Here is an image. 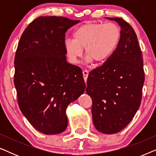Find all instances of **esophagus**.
<instances>
[{
  "mask_svg": "<svg viewBox=\"0 0 156 156\" xmlns=\"http://www.w3.org/2000/svg\"><path fill=\"white\" fill-rule=\"evenodd\" d=\"M82 74H83V77H84V80L85 81V82H86L87 77H88V75H89V72L87 71V70H84V71L82 72Z\"/></svg>",
  "mask_w": 156,
  "mask_h": 156,
  "instance_id": "34e87169",
  "label": "esophagus"
}]
</instances>
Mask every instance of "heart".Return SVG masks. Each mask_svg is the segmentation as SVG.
I'll return each instance as SVG.
<instances>
[{"label":"heart","mask_w":156,"mask_h":156,"mask_svg":"<svg viewBox=\"0 0 156 156\" xmlns=\"http://www.w3.org/2000/svg\"><path fill=\"white\" fill-rule=\"evenodd\" d=\"M73 39L65 41L66 55L75 64L84 49L87 61L100 64L105 62L116 50L121 39V29L114 23H87L74 30Z\"/></svg>","instance_id":"heart-1"}]
</instances>
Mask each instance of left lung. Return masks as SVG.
<instances>
[{"label":"left lung","mask_w":156,"mask_h":156,"mask_svg":"<svg viewBox=\"0 0 156 156\" xmlns=\"http://www.w3.org/2000/svg\"><path fill=\"white\" fill-rule=\"evenodd\" d=\"M121 27V39L106 62L91 71L86 91L92 99L93 123L102 133H116L131 122L140 105L145 76L134 30L122 18H106Z\"/></svg>","instance_id":"obj_1"}]
</instances>
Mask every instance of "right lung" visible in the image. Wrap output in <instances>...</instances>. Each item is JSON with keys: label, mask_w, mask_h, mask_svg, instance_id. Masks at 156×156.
I'll return each instance as SVG.
<instances>
[{"label": "right lung", "mask_w": 156, "mask_h": 156, "mask_svg": "<svg viewBox=\"0 0 156 156\" xmlns=\"http://www.w3.org/2000/svg\"><path fill=\"white\" fill-rule=\"evenodd\" d=\"M79 20L41 16L21 35L15 57L14 84L21 112L36 130L47 135L67 127L66 109L85 91L82 71L68 63L65 33Z\"/></svg>", "instance_id": "1"}]
</instances>
